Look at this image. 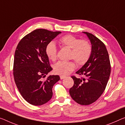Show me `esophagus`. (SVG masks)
Returning a JSON list of instances; mask_svg holds the SVG:
<instances>
[{
	"mask_svg": "<svg viewBox=\"0 0 125 125\" xmlns=\"http://www.w3.org/2000/svg\"><path fill=\"white\" fill-rule=\"evenodd\" d=\"M65 77H66V76H65V75H62L60 76V78L61 79H64Z\"/></svg>",
	"mask_w": 125,
	"mask_h": 125,
	"instance_id": "1",
	"label": "esophagus"
}]
</instances>
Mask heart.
I'll return each mask as SVG.
<instances>
[{
    "instance_id": "b5f03b06",
    "label": "heart",
    "mask_w": 125,
    "mask_h": 125,
    "mask_svg": "<svg viewBox=\"0 0 125 125\" xmlns=\"http://www.w3.org/2000/svg\"><path fill=\"white\" fill-rule=\"evenodd\" d=\"M59 43L63 47L71 49L69 59L74 60L79 66L85 64L91 56L92 46L87 40H80L72 34H66L60 38ZM45 52L50 60L55 61L57 60V47L52 42L47 44ZM75 67L76 64L73 61H60L53 65V70L57 74L68 75L71 73Z\"/></svg>"
}]
</instances>
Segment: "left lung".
Segmentation results:
<instances>
[{
    "mask_svg": "<svg viewBox=\"0 0 125 125\" xmlns=\"http://www.w3.org/2000/svg\"><path fill=\"white\" fill-rule=\"evenodd\" d=\"M91 41V56L76 73L83 77L72 76L74 85L69 93L74 101L81 105L95 102L104 91L111 74V64L105 46L99 38L89 32H83Z\"/></svg>",
    "mask_w": 125,
    "mask_h": 125,
    "instance_id": "obj_1",
    "label": "left lung"
}]
</instances>
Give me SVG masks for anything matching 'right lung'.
Returning a JSON list of instances; mask_svg holds the SVG:
<instances>
[{"instance_id": "add662e5", "label": "right lung", "mask_w": 125, "mask_h": 125, "mask_svg": "<svg viewBox=\"0 0 125 125\" xmlns=\"http://www.w3.org/2000/svg\"><path fill=\"white\" fill-rule=\"evenodd\" d=\"M61 32L37 29L21 39L14 53L13 76L22 97L30 104L42 105L52 97V88L60 80L59 75H50L52 70L45 49Z\"/></svg>"}]
</instances>
